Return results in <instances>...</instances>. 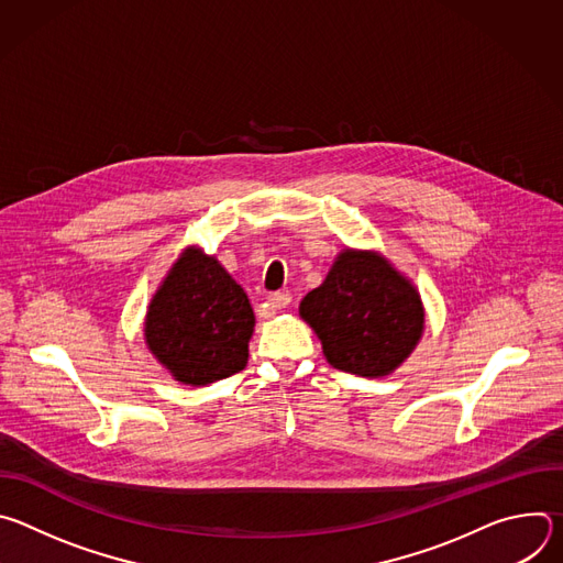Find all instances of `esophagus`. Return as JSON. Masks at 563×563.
I'll return each mask as SVG.
<instances>
[{"instance_id":"esophagus-1","label":"esophagus","mask_w":563,"mask_h":563,"mask_svg":"<svg viewBox=\"0 0 563 563\" xmlns=\"http://www.w3.org/2000/svg\"><path fill=\"white\" fill-rule=\"evenodd\" d=\"M289 302H291V294H289V291H278V294H272V296L267 298V307H269L272 311L285 309V307H289Z\"/></svg>"}]
</instances>
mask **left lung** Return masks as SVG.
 I'll list each match as a JSON object with an SVG mask.
<instances>
[{"label":"left lung","instance_id":"obj_1","mask_svg":"<svg viewBox=\"0 0 563 563\" xmlns=\"http://www.w3.org/2000/svg\"><path fill=\"white\" fill-rule=\"evenodd\" d=\"M298 311L323 345L328 363L365 378L387 376L404 365L426 328L415 283L369 250L345 247Z\"/></svg>","mask_w":563,"mask_h":563}]
</instances>
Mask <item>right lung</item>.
Wrapping results in <instances>:
<instances>
[{
    "mask_svg": "<svg viewBox=\"0 0 563 563\" xmlns=\"http://www.w3.org/2000/svg\"><path fill=\"white\" fill-rule=\"evenodd\" d=\"M254 325L245 289L216 256L191 245L146 307L144 341L178 383L202 387L247 365Z\"/></svg>",
    "mask_w": 563,
    "mask_h": 563,
    "instance_id": "obj_1",
    "label": "right lung"
}]
</instances>
